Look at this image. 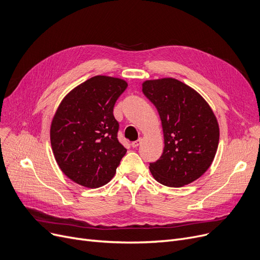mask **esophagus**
Here are the masks:
<instances>
[{"instance_id": "1", "label": "esophagus", "mask_w": 260, "mask_h": 260, "mask_svg": "<svg viewBox=\"0 0 260 260\" xmlns=\"http://www.w3.org/2000/svg\"><path fill=\"white\" fill-rule=\"evenodd\" d=\"M141 143H142V139H139L138 141H135V142H132V144H131V146L133 147V148H138L140 145H141Z\"/></svg>"}]
</instances>
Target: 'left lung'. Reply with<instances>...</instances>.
I'll list each match as a JSON object with an SVG mask.
<instances>
[{"label": "left lung", "mask_w": 260, "mask_h": 260, "mask_svg": "<svg viewBox=\"0 0 260 260\" xmlns=\"http://www.w3.org/2000/svg\"><path fill=\"white\" fill-rule=\"evenodd\" d=\"M142 85L157 110L164 133V150L150 163L151 175L165 186L182 187L212 165L219 144L217 118L204 98L182 81L160 78Z\"/></svg>", "instance_id": "obj_1"}]
</instances>
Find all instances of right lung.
Wrapping results in <instances>:
<instances>
[{
  "label": "right lung",
  "mask_w": 260,
  "mask_h": 260,
  "mask_svg": "<svg viewBox=\"0 0 260 260\" xmlns=\"http://www.w3.org/2000/svg\"><path fill=\"white\" fill-rule=\"evenodd\" d=\"M128 83L98 75L74 88L60 103L51 125V144L63 174L88 188L106 185L127 149L117 140L113 115Z\"/></svg>",
  "instance_id": "right-lung-1"
}]
</instances>
